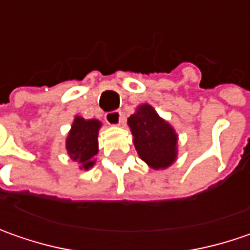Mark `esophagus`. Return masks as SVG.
<instances>
[{
	"label": "esophagus",
	"mask_w": 250,
	"mask_h": 250,
	"mask_svg": "<svg viewBox=\"0 0 250 250\" xmlns=\"http://www.w3.org/2000/svg\"><path fill=\"white\" fill-rule=\"evenodd\" d=\"M104 120L109 125H119L123 120V114L120 110H112L104 114Z\"/></svg>",
	"instance_id": "34e87169"
}]
</instances>
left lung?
I'll return each mask as SVG.
<instances>
[{"instance_id": "1", "label": "left lung", "mask_w": 250, "mask_h": 250, "mask_svg": "<svg viewBox=\"0 0 250 250\" xmlns=\"http://www.w3.org/2000/svg\"><path fill=\"white\" fill-rule=\"evenodd\" d=\"M140 158L152 169L170 167L178 155V134L151 104H140L127 120Z\"/></svg>"}]
</instances>
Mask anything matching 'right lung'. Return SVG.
Returning <instances> with one entry per match:
<instances>
[{
  "mask_svg": "<svg viewBox=\"0 0 250 250\" xmlns=\"http://www.w3.org/2000/svg\"><path fill=\"white\" fill-rule=\"evenodd\" d=\"M102 123L99 120H85L81 116L74 119L70 133L65 141L67 152L80 168L88 170L95 165V155L98 154V133Z\"/></svg>",
  "mask_w": 250,
  "mask_h": 250,
  "instance_id": "right-lung-1",
  "label": "right lung"
}]
</instances>
